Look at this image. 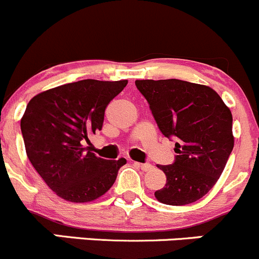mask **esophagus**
Here are the masks:
<instances>
[{
  "label": "esophagus",
  "mask_w": 259,
  "mask_h": 259,
  "mask_svg": "<svg viewBox=\"0 0 259 259\" xmlns=\"http://www.w3.org/2000/svg\"><path fill=\"white\" fill-rule=\"evenodd\" d=\"M134 165L138 166V168H140L142 170H144V171H149L153 169V165H151V164H148V163L142 164V163H138V161H134Z\"/></svg>",
  "instance_id": "obj_1"
}]
</instances>
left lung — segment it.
I'll use <instances>...</instances> for the list:
<instances>
[{
    "label": "left lung",
    "mask_w": 259,
    "mask_h": 259,
    "mask_svg": "<svg viewBox=\"0 0 259 259\" xmlns=\"http://www.w3.org/2000/svg\"><path fill=\"white\" fill-rule=\"evenodd\" d=\"M158 124L168 139H177L176 160L158 165L165 173L155 198L169 205L197 202L213 188L234 146L232 113L209 86L178 79L137 80Z\"/></svg>",
    "instance_id": "left-lung-1"
}]
</instances>
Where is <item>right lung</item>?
Returning <instances> with one entry per match:
<instances>
[{"label":"right lung","instance_id":"1","mask_svg":"<svg viewBox=\"0 0 259 259\" xmlns=\"http://www.w3.org/2000/svg\"><path fill=\"white\" fill-rule=\"evenodd\" d=\"M127 80H81L33 96L21 119L26 154L52 192L72 203L105 194L126 160H105L83 148L101 130L105 109Z\"/></svg>","mask_w":259,"mask_h":259}]
</instances>
